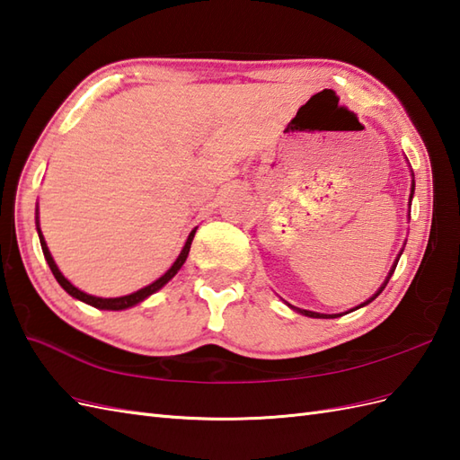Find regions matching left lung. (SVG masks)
Masks as SVG:
<instances>
[{"label":"left lung","mask_w":460,"mask_h":460,"mask_svg":"<svg viewBox=\"0 0 460 460\" xmlns=\"http://www.w3.org/2000/svg\"><path fill=\"white\" fill-rule=\"evenodd\" d=\"M413 190H415V181L411 180V194H410V201H411V198H413ZM411 206V204H410ZM400 256H402V252L398 254V259H396V262H394V266H392V270L388 272V276H386V280H384V284L380 286V290L375 294V296H372V297H368V300L365 302V304H360V305H357L355 309H358V307H362V305H367V304H370L372 300H375V297H378L380 296V292L384 290V288H386V284H388V280H390V276L394 274V270H396V264H398V261H400ZM292 309H296V312L297 314H302V315H307V317H319V319H329V317H339L341 314H335V315H327V314H317V312H307V309H300V307H294V305H290ZM355 309H350V312H355Z\"/></svg>","instance_id":"1"}]
</instances>
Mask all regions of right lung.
Here are the masks:
<instances>
[{
  "label": "right lung",
  "instance_id": "1",
  "mask_svg": "<svg viewBox=\"0 0 460 460\" xmlns=\"http://www.w3.org/2000/svg\"><path fill=\"white\" fill-rule=\"evenodd\" d=\"M37 231H39L42 254H45V259H47V262H49V266H50L52 274H55L57 282L64 288V290H66L72 297H76V300H80V302H84V304L93 305V307H98V309H113V312H117V309H127V307H133V305H137V304H141L143 300H146L148 296L158 292L160 288H163L166 282L172 280L174 276H176V272L181 269V264L186 262L190 247H191V241H194V234H196V229L188 234V241H186V244H184V249H181V252L178 254L176 262H174L172 266H170V269H168L163 276H160L158 280H155L153 284H148V286L141 288V290H137V292H133V294H129V296H121V297H98V296H90V294H85V292L78 290L76 286L70 284L66 279H64L62 272L58 270V266H57V262H55V259H52V254H50L49 247H47L45 237H42L40 227H39V217H37Z\"/></svg>",
  "mask_w": 460,
  "mask_h": 460
}]
</instances>
